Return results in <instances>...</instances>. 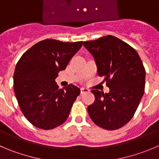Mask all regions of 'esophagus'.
<instances>
[{"instance_id": "1", "label": "esophagus", "mask_w": 159, "mask_h": 159, "mask_svg": "<svg viewBox=\"0 0 159 159\" xmlns=\"http://www.w3.org/2000/svg\"><path fill=\"white\" fill-rule=\"evenodd\" d=\"M89 93V90L88 89H85V88L81 89V95L84 94V93Z\"/></svg>"}]
</instances>
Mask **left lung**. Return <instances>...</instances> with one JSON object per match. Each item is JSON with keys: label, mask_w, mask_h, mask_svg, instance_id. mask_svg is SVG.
Here are the masks:
<instances>
[{"label": "left lung", "mask_w": 159, "mask_h": 159, "mask_svg": "<svg viewBox=\"0 0 159 159\" xmlns=\"http://www.w3.org/2000/svg\"><path fill=\"white\" fill-rule=\"evenodd\" d=\"M97 66V74L104 77L108 93L92 90L95 101L88 107L93 122L107 130H116L134 115L144 93L145 68L136 50L112 35L84 41Z\"/></svg>", "instance_id": "obj_1"}]
</instances>
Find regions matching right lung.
Instances as JSON below:
<instances>
[{
    "label": "right lung",
    "mask_w": 159,
    "mask_h": 159,
    "mask_svg": "<svg viewBox=\"0 0 159 159\" xmlns=\"http://www.w3.org/2000/svg\"><path fill=\"white\" fill-rule=\"evenodd\" d=\"M82 44L43 40L18 61L13 78L15 94L23 115L33 125L49 130L67 119L81 91L72 84L59 89L55 79Z\"/></svg>",
    "instance_id": "add662e5"
}]
</instances>
